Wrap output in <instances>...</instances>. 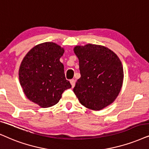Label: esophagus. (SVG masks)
<instances>
[{
	"mask_svg": "<svg viewBox=\"0 0 149 149\" xmlns=\"http://www.w3.org/2000/svg\"><path fill=\"white\" fill-rule=\"evenodd\" d=\"M70 81L71 86H72V88H74V86H75V80H74V79H71Z\"/></svg>",
	"mask_w": 149,
	"mask_h": 149,
	"instance_id": "esophagus-1",
	"label": "esophagus"
}]
</instances>
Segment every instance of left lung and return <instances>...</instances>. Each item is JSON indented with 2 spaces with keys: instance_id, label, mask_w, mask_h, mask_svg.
<instances>
[{
  "instance_id": "1",
  "label": "left lung",
  "mask_w": 149,
  "mask_h": 149,
  "mask_svg": "<svg viewBox=\"0 0 149 149\" xmlns=\"http://www.w3.org/2000/svg\"><path fill=\"white\" fill-rule=\"evenodd\" d=\"M81 77L73 91L81 105L92 110L109 105L118 96L124 72L117 55L105 46L88 44L74 48Z\"/></svg>"
}]
</instances>
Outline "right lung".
Masks as SVG:
<instances>
[{
    "instance_id": "add662e5",
    "label": "right lung",
    "mask_w": 149,
    "mask_h": 149,
    "mask_svg": "<svg viewBox=\"0 0 149 149\" xmlns=\"http://www.w3.org/2000/svg\"><path fill=\"white\" fill-rule=\"evenodd\" d=\"M64 49L53 42H44L28 52L19 69L23 92L31 101L46 108L57 104L64 90L71 88L59 59Z\"/></svg>"
}]
</instances>
